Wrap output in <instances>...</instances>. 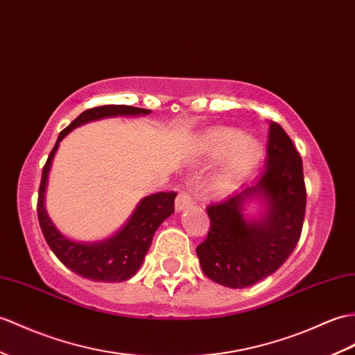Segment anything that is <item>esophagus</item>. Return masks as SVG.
Here are the masks:
<instances>
[{
	"instance_id": "obj_1",
	"label": "esophagus",
	"mask_w": 355,
	"mask_h": 355,
	"mask_svg": "<svg viewBox=\"0 0 355 355\" xmlns=\"http://www.w3.org/2000/svg\"><path fill=\"white\" fill-rule=\"evenodd\" d=\"M189 204H192V196L191 193L187 192H180L177 195V200H175V210L181 211L183 209H186Z\"/></svg>"
}]
</instances>
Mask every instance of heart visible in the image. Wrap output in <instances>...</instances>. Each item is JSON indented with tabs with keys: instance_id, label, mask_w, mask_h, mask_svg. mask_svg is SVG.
<instances>
[{
	"instance_id": "obj_1",
	"label": "heart",
	"mask_w": 355,
	"mask_h": 355,
	"mask_svg": "<svg viewBox=\"0 0 355 355\" xmlns=\"http://www.w3.org/2000/svg\"><path fill=\"white\" fill-rule=\"evenodd\" d=\"M198 150L205 157L216 159L225 154L224 166L219 174V184L225 186L241 178L261 157V145L251 135H239L233 128H213L204 135Z\"/></svg>"
}]
</instances>
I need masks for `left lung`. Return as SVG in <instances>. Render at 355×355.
<instances>
[{"label":"left lung","instance_id":"left-lung-1","mask_svg":"<svg viewBox=\"0 0 355 355\" xmlns=\"http://www.w3.org/2000/svg\"><path fill=\"white\" fill-rule=\"evenodd\" d=\"M266 150V166L255 184L207 205L210 230L196 246L204 274L232 289L274 274L289 259L302 232L307 202L302 160L277 122L269 123ZM252 197L268 204L261 220L243 216V205Z\"/></svg>","mask_w":355,"mask_h":355}]
</instances>
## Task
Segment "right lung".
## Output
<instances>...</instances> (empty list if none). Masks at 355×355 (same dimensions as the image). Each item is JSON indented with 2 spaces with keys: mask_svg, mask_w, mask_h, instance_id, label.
<instances>
[{
  "mask_svg": "<svg viewBox=\"0 0 355 355\" xmlns=\"http://www.w3.org/2000/svg\"><path fill=\"white\" fill-rule=\"evenodd\" d=\"M151 110L139 109L133 105H100L85 110L73 119L68 127L60 131L59 139L48 155L42 171V180L39 186L37 196V218L40 230L49 248L63 265L76 272L77 275L104 283H121L133 277L142 266L145 254L150 250L153 236L162 222L174 213L175 192H159L144 198L139 202L135 213L128 222L113 237L103 242L81 243L63 236L48 218L44 200L48 172L51 168L54 154L59 148L60 140L78 125L86 122L118 116V114H148Z\"/></svg>",
  "mask_w": 355,
  "mask_h": 355,
  "instance_id": "obj_1",
  "label": "right lung"
}]
</instances>
